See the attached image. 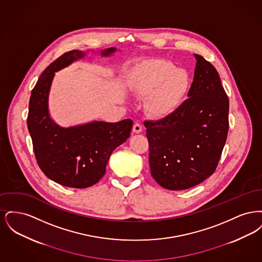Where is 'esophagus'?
<instances>
[{"label": "esophagus", "instance_id": "esophagus-1", "mask_svg": "<svg viewBox=\"0 0 262 262\" xmlns=\"http://www.w3.org/2000/svg\"><path fill=\"white\" fill-rule=\"evenodd\" d=\"M133 132H134L135 134H140V133L142 132V125H140V124H138V123H136V124L134 125V127H133Z\"/></svg>", "mask_w": 262, "mask_h": 262}]
</instances>
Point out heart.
<instances>
[{"label":"heart","mask_w":262,"mask_h":262,"mask_svg":"<svg viewBox=\"0 0 262 262\" xmlns=\"http://www.w3.org/2000/svg\"><path fill=\"white\" fill-rule=\"evenodd\" d=\"M190 86V75L173 62L153 60L137 68L130 80L132 93L147 97L145 109L152 118L173 115L183 104Z\"/></svg>","instance_id":"b5f03b06"}]
</instances>
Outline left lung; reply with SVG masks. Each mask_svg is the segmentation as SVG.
<instances>
[{
    "mask_svg": "<svg viewBox=\"0 0 262 262\" xmlns=\"http://www.w3.org/2000/svg\"><path fill=\"white\" fill-rule=\"evenodd\" d=\"M187 98L176 112L146 121L153 179L170 190L194 187L215 171L229 129V99L216 69L198 54Z\"/></svg>",
    "mask_w": 262,
    "mask_h": 262,
    "instance_id": "8db88e82",
    "label": "left lung"
}]
</instances>
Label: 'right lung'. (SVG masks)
<instances>
[{
    "label": "right lung",
    "mask_w": 262,
    "mask_h": 262,
    "mask_svg": "<svg viewBox=\"0 0 262 262\" xmlns=\"http://www.w3.org/2000/svg\"><path fill=\"white\" fill-rule=\"evenodd\" d=\"M115 52L117 49L112 47L99 54L109 58ZM88 54L97 52L70 51L46 68L31 91L27 117L40 169L52 181L75 188H85L99 182L113 151L129 137L133 127L130 119L118 123L92 121L63 127L51 118L49 94L55 73L84 59Z\"/></svg>",
    "instance_id": "right-lung-1"
}]
</instances>
